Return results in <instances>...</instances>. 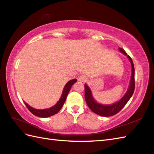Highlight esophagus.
Returning <instances> with one entry per match:
<instances>
[{"label":"esophagus","instance_id":"esophagus-1","mask_svg":"<svg viewBox=\"0 0 154 154\" xmlns=\"http://www.w3.org/2000/svg\"><path fill=\"white\" fill-rule=\"evenodd\" d=\"M87 80V78L85 75H84V74H82V75H80L78 78V80L82 82H86Z\"/></svg>","mask_w":154,"mask_h":154}]
</instances>
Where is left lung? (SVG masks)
<instances>
[{"instance_id":"obj_1","label":"left lung","mask_w":154,"mask_h":154,"mask_svg":"<svg viewBox=\"0 0 154 154\" xmlns=\"http://www.w3.org/2000/svg\"><path fill=\"white\" fill-rule=\"evenodd\" d=\"M119 51L127 56L132 65V76L131 80H130V84L127 93H126L122 99L117 102V103H115L112 105H103L99 104L96 103L94 100L93 99L90 88L88 87L86 84L85 85V99L88 106L94 113L101 116H105V117H109V116H114L118 113L123 108L125 105L127 104L130 97H132L135 89V73L134 63L132 58H130L129 55H127V53L125 52V51L123 48H119Z\"/></svg>"}]
</instances>
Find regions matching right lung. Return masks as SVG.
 Returning a JSON list of instances; mask_svg holds the SVG:
<instances>
[{
	"instance_id": "add662e5",
	"label": "right lung",
	"mask_w": 154,
	"mask_h": 154,
	"mask_svg": "<svg viewBox=\"0 0 154 154\" xmlns=\"http://www.w3.org/2000/svg\"><path fill=\"white\" fill-rule=\"evenodd\" d=\"M76 81H77L76 79H74V80L69 81L67 83L63 88L62 95L61 97H60V100L58 101V103L50 109H44V110H37V109H35L33 108H32V107H31L29 105H27L26 102H24V103H25L26 106H27V108L28 109V110L31 112L32 114H34L35 116H38V117L48 118V117H49V116H53L55 114L58 113L60 111V110L62 109L64 102L67 98V96L69 94V92L70 89H71L72 85L74 84V83L76 82Z\"/></svg>"
}]
</instances>
